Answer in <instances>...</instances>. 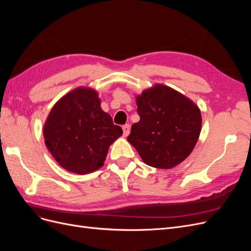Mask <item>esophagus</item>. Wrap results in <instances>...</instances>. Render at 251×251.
I'll use <instances>...</instances> for the list:
<instances>
[{
  "label": "esophagus",
  "mask_w": 251,
  "mask_h": 251,
  "mask_svg": "<svg viewBox=\"0 0 251 251\" xmlns=\"http://www.w3.org/2000/svg\"><path fill=\"white\" fill-rule=\"evenodd\" d=\"M123 131H124V136H126L130 134V131H131V126H130V125H125L124 126H123Z\"/></svg>",
  "instance_id": "esophagus-1"
}]
</instances>
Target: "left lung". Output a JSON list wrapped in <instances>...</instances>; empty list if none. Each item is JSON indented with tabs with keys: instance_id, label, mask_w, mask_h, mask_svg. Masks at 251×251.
<instances>
[{
	"instance_id": "left-lung-1",
	"label": "left lung",
	"mask_w": 251,
	"mask_h": 251,
	"mask_svg": "<svg viewBox=\"0 0 251 251\" xmlns=\"http://www.w3.org/2000/svg\"><path fill=\"white\" fill-rule=\"evenodd\" d=\"M138 123L127 141L143 162L172 169L192 153L201 132V112L187 97L164 85H155L136 97Z\"/></svg>"
}]
</instances>
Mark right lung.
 Returning <instances> with one entry per match:
<instances>
[{
	"instance_id": "right-lung-1",
	"label": "right lung",
	"mask_w": 251,
	"mask_h": 251,
	"mask_svg": "<svg viewBox=\"0 0 251 251\" xmlns=\"http://www.w3.org/2000/svg\"><path fill=\"white\" fill-rule=\"evenodd\" d=\"M123 135L100 108L95 90L77 88L54 104L44 126L45 144L58 164L74 174L103 165L111 144Z\"/></svg>"
}]
</instances>
